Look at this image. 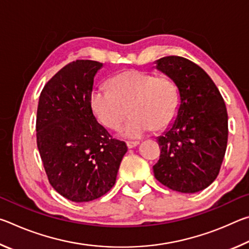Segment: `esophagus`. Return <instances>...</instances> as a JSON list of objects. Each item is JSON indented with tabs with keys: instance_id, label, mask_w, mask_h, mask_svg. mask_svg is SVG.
<instances>
[{
	"instance_id": "obj_1",
	"label": "esophagus",
	"mask_w": 249,
	"mask_h": 249,
	"mask_svg": "<svg viewBox=\"0 0 249 249\" xmlns=\"http://www.w3.org/2000/svg\"><path fill=\"white\" fill-rule=\"evenodd\" d=\"M140 142H126V146L128 147V148H134V147H136Z\"/></svg>"
}]
</instances>
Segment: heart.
Here are the masks:
<instances>
[{"mask_svg": "<svg viewBox=\"0 0 249 249\" xmlns=\"http://www.w3.org/2000/svg\"><path fill=\"white\" fill-rule=\"evenodd\" d=\"M108 87L92 91V112L105 127L117 129L128 109L130 116L121 129L127 138L141 137L151 128L165 129L178 114L179 89L167 74L127 70L113 75Z\"/></svg>", "mask_w": 249, "mask_h": 249, "instance_id": "heart-1", "label": "heart"}]
</instances>
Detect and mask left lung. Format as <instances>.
Masks as SVG:
<instances>
[{
	"label": "left lung",
	"instance_id": "8db88e82",
	"mask_svg": "<svg viewBox=\"0 0 249 249\" xmlns=\"http://www.w3.org/2000/svg\"><path fill=\"white\" fill-rule=\"evenodd\" d=\"M156 64L178 86L180 107L174 123L157 140L155 178L174 191L196 193L216 179L224 159L229 137L224 100L209 74L189 59L168 56Z\"/></svg>",
	"mask_w": 249,
	"mask_h": 249
}]
</instances>
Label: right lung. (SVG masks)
<instances>
[{"label": "right lung", "mask_w": 249, "mask_h": 249, "mask_svg": "<svg viewBox=\"0 0 249 249\" xmlns=\"http://www.w3.org/2000/svg\"><path fill=\"white\" fill-rule=\"evenodd\" d=\"M102 66L93 60L65 66L45 84L37 107V147L46 175L59 195L73 202L111 190L127 151L92 112L94 75Z\"/></svg>", "instance_id": "1"}]
</instances>
